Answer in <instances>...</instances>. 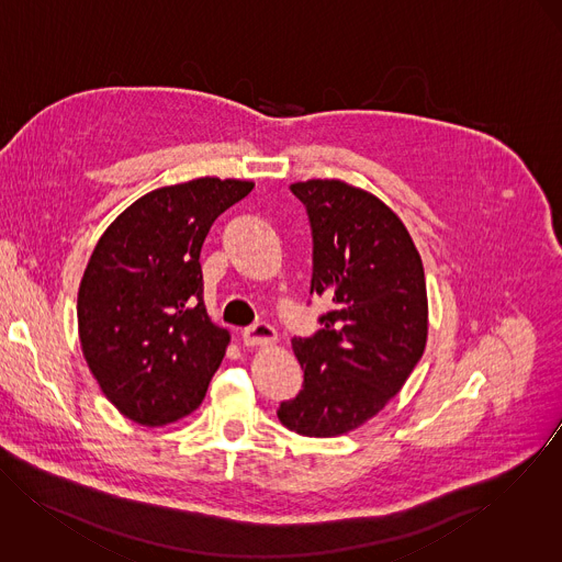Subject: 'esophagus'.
<instances>
[{
	"label": "esophagus",
	"instance_id": "obj_1",
	"mask_svg": "<svg viewBox=\"0 0 562 562\" xmlns=\"http://www.w3.org/2000/svg\"><path fill=\"white\" fill-rule=\"evenodd\" d=\"M276 340H278V334L269 323H255L244 329V345L246 346L273 345Z\"/></svg>",
	"mask_w": 562,
	"mask_h": 562
}]
</instances>
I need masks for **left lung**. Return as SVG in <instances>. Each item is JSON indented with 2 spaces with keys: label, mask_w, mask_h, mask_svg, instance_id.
<instances>
[{
  "label": "left lung",
  "mask_w": 562,
  "mask_h": 562,
  "mask_svg": "<svg viewBox=\"0 0 562 562\" xmlns=\"http://www.w3.org/2000/svg\"><path fill=\"white\" fill-rule=\"evenodd\" d=\"M312 228L310 295L331 303L321 329L293 338L302 391L278 419L302 436L350 432L385 408L419 363L428 340L422 257L374 194L340 179L291 186Z\"/></svg>",
  "instance_id": "obj_1"
}]
</instances>
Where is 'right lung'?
Instances as JSON below:
<instances>
[{
    "mask_svg": "<svg viewBox=\"0 0 562 562\" xmlns=\"http://www.w3.org/2000/svg\"><path fill=\"white\" fill-rule=\"evenodd\" d=\"M252 181L201 177L134 201L98 239L79 286V338L106 400L167 426L205 397L231 340L203 303L201 248Z\"/></svg>",
    "mask_w": 562,
    "mask_h": 562,
    "instance_id": "add662e5",
    "label": "right lung"
}]
</instances>
